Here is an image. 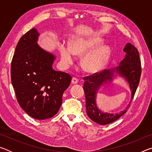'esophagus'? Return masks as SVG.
Wrapping results in <instances>:
<instances>
[{
  "label": "esophagus",
  "mask_w": 152,
  "mask_h": 152,
  "mask_svg": "<svg viewBox=\"0 0 152 152\" xmlns=\"http://www.w3.org/2000/svg\"><path fill=\"white\" fill-rule=\"evenodd\" d=\"M78 82V79L76 78V77H73L72 79V83L74 84H76Z\"/></svg>",
  "instance_id": "34e87169"
}]
</instances>
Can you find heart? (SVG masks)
I'll use <instances>...</instances> for the list:
<instances>
[{
	"label": "heart",
	"mask_w": 152,
	"mask_h": 152,
	"mask_svg": "<svg viewBox=\"0 0 152 152\" xmlns=\"http://www.w3.org/2000/svg\"><path fill=\"white\" fill-rule=\"evenodd\" d=\"M101 40H85L77 39L74 41L70 46L61 44L60 52L61 55V62L64 67L68 66L72 63L74 54L82 55L94 50L101 45ZM109 49L102 47L93 52L89 53L83 58L82 60V68L88 72L94 73L101 70L104 66L109 58Z\"/></svg>",
	"instance_id": "heart-1"
}]
</instances>
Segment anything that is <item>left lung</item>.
Returning <instances> with one entry per match:
<instances>
[{
	"mask_svg": "<svg viewBox=\"0 0 152 152\" xmlns=\"http://www.w3.org/2000/svg\"><path fill=\"white\" fill-rule=\"evenodd\" d=\"M123 51L125 52V56L123 60L120 62V65L115 69L105 70L101 72H97L91 76L84 77V91L86 97V108L87 115L90 119L95 123L100 125H107L115 121L125 114L127 110L130 107L131 102L134 97L136 90L140 80L141 74V65L138 50L130 43L125 45ZM115 71L124 77L130 84L132 91V99L130 104L123 112H121L117 114H110L103 113L97 109L96 104L95 98L97 91L104 82L108 80L111 81L113 76V72Z\"/></svg>",
	"mask_w": 152,
	"mask_h": 152,
	"instance_id": "1",
	"label": "left lung"
}]
</instances>
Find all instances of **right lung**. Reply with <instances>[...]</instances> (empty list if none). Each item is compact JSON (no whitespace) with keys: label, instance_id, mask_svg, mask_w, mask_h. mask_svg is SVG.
I'll return each instance as SVG.
<instances>
[{"label":"right lung","instance_id":"add662e5","mask_svg":"<svg viewBox=\"0 0 152 152\" xmlns=\"http://www.w3.org/2000/svg\"><path fill=\"white\" fill-rule=\"evenodd\" d=\"M38 36L33 28L20 37L12 57L11 76L20 107L31 117L43 120L58 112L72 77L53 70L56 57L38 45Z\"/></svg>","mask_w":152,"mask_h":152}]
</instances>
